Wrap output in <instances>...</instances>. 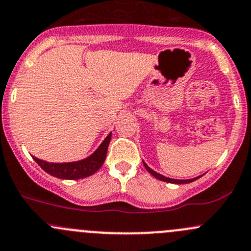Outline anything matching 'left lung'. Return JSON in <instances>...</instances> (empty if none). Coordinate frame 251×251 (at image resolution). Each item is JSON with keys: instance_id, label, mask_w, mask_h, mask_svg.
Instances as JSON below:
<instances>
[{"instance_id": "8db88e82", "label": "left lung", "mask_w": 251, "mask_h": 251, "mask_svg": "<svg viewBox=\"0 0 251 251\" xmlns=\"http://www.w3.org/2000/svg\"><path fill=\"white\" fill-rule=\"evenodd\" d=\"M144 165H145V168H146V170L150 173V174L153 175V176L156 177V179L162 180V181H164V182H172V183H188V182L195 181V180H197L198 177H201V176H198V177H195V179H188V180H175V179H170V177H165V176H163V175H161V174H158V173L153 172V170H152L151 168L147 167V164L145 163V162H144Z\"/></svg>"}]
</instances>
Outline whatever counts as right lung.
Wrapping results in <instances>:
<instances>
[{"instance_id": "obj_1", "label": "right lung", "mask_w": 251, "mask_h": 251, "mask_svg": "<svg viewBox=\"0 0 251 251\" xmlns=\"http://www.w3.org/2000/svg\"><path fill=\"white\" fill-rule=\"evenodd\" d=\"M111 140V134H108L101 145L98 147L97 151L92 156L87 157L86 159H82L78 162H71V163H49L42 159H38L33 157V161L36 162L46 173L59 177V179L66 180H77L83 179V177L90 176L95 172L100 169L104 164L106 158L107 147Z\"/></svg>"}]
</instances>
